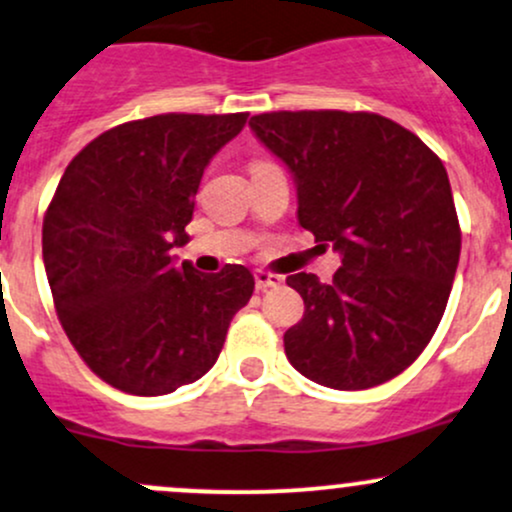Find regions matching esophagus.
<instances>
[{"instance_id":"34e87169","label":"esophagus","mask_w":512,"mask_h":512,"mask_svg":"<svg viewBox=\"0 0 512 512\" xmlns=\"http://www.w3.org/2000/svg\"><path fill=\"white\" fill-rule=\"evenodd\" d=\"M282 284V277L279 274H272V272H255V286L257 291H267V289H274V286Z\"/></svg>"}]
</instances>
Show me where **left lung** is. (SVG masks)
Returning a JSON list of instances; mask_svg holds the SVG:
<instances>
[{
  "mask_svg": "<svg viewBox=\"0 0 512 512\" xmlns=\"http://www.w3.org/2000/svg\"><path fill=\"white\" fill-rule=\"evenodd\" d=\"M250 128L294 177L301 226L342 262L330 284L286 277L306 306L284 333L286 357L328 389L384 384L435 335L457 274L462 233L445 165L369 111H272Z\"/></svg>",
  "mask_w": 512,
  "mask_h": 512,
  "instance_id": "obj_1",
  "label": "left lung"
}]
</instances>
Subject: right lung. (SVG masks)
Listing matches in <instances>:
<instances>
[{
    "label": "right lung",
    "mask_w": 512,
    "mask_h": 512,
    "mask_svg": "<svg viewBox=\"0 0 512 512\" xmlns=\"http://www.w3.org/2000/svg\"><path fill=\"white\" fill-rule=\"evenodd\" d=\"M247 114H162L121 123L72 157L43 218L55 311L89 369L133 396H165L216 364L255 279L201 274L170 255L189 243L211 157Z\"/></svg>",
    "instance_id": "obj_1"
}]
</instances>
